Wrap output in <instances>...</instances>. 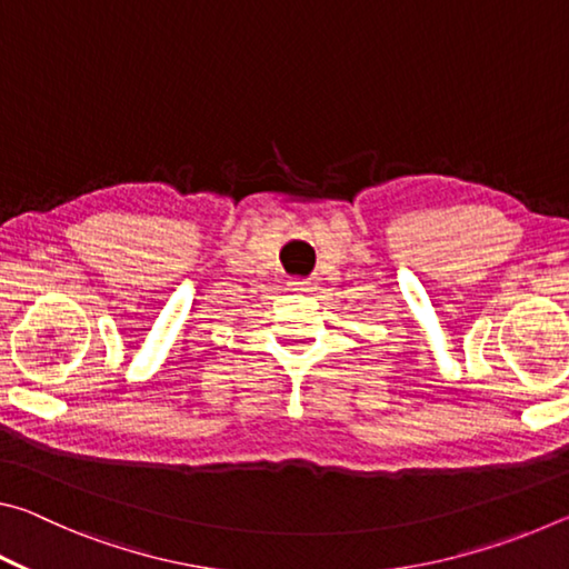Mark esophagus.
I'll use <instances>...</instances> for the list:
<instances>
[{
	"mask_svg": "<svg viewBox=\"0 0 569 569\" xmlns=\"http://www.w3.org/2000/svg\"><path fill=\"white\" fill-rule=\"evenodd\" d=\"M291 291H308V286H311V278H306V276H293L291 278Z\"/></svg>",
	"mask_w": 569,
	"mask_h": 569,
	"instance_id": "esophagus-1",
	"label": "esophagus"
}]
</instances>
